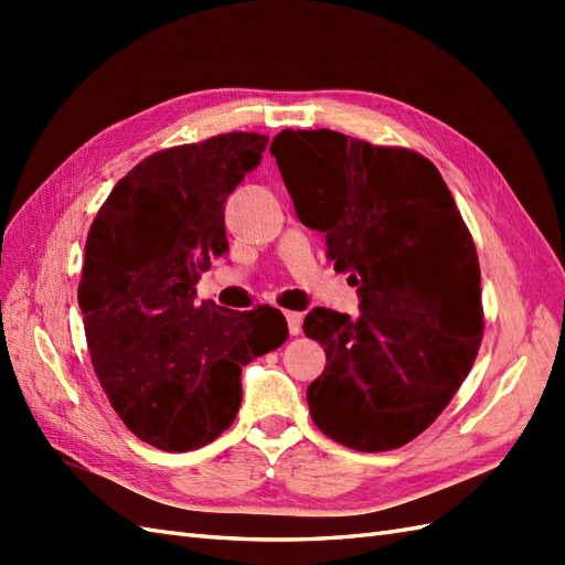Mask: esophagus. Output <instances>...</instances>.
Here are the masks:
<instances>
[{"label":"esophagus","mask_w":565,"mask_h":565,"mask_svg":"<svg viewBox=\"0 0 565 565\" xmlns=\"http://www.w3.org/2000/svg\"><path fill=\"white\" fill-rule=\"evenodd\" d=\"M286 322H289V332L291 334H301L303 330V316L301 313H294V310H286Z\"/></svg>","instance_id":"34e87169"}]
</instances>
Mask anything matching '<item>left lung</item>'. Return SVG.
I'll list each match as a JSON object with an SVG mask.
<instances>
[{
	"label": "left lung",
	"mask_w": 565,
	"mask_h": 565,
	"mask_svg": "<svg viewBox=\"0 0 565 565\" xmlns=\"http://www.w3.org/2000/svg\"><path fill=\"white\" fill-rule=\"evenodd\" d=\"M269 152L296 215L326 233L362 298L359 318L313 308L303 320L328 354L308 386L310 417L350 449H398L449 405L481 347L473 237L437 167L413 150L286 128Z\"/></svg>",
	"instance_id": "8db88e82"
}]
</instances>
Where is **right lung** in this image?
<instances>
[{"label":"right lung","instance_id":"right-lung-1","mask_svg":"<svg viewBox=\"0 0 565 565\" xmlns=\"http://www.w3.org/2000/svg\"><path fill=\"white\" fill-rule=\"evenodd\" d=\"M267 142L225 134L154 152L89 227L77 301L92 364L124 425L162 451L221 437L243 401V366L289 338L276 308L196 303L201 271L227 249L225 201Z\"/></svg>","mask_w":565,"mask_h":565}]
</instances>
